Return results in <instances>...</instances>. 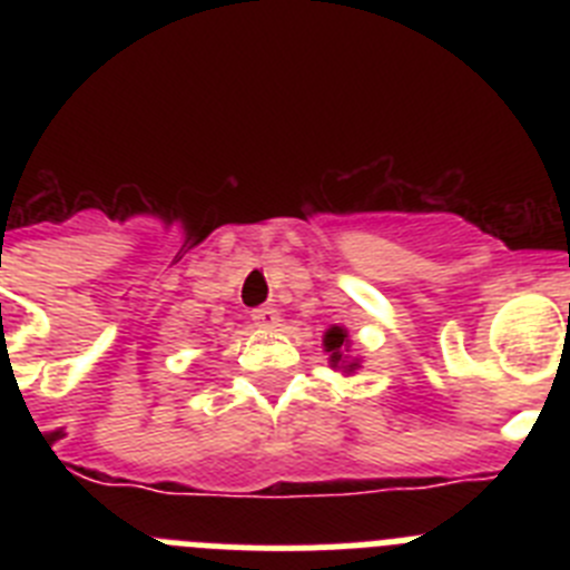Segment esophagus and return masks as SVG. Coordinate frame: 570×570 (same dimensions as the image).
I'll return each instance as SVG.
<instances>
[{"instance_id":"1","label":"esophagus","mask_w":570,"mask_h":570,"mask_svg":"<svg viewBox=\"0 0 570 570\" xmlns=\"http://www.w3.org/2000/svg\"><path fill=\"white\" fill-rule=\"evenodd\" d=\"M250 320H254V325H259V328H276V325H279V311L271 308V305H262V308L250 311Z\"/></svg>"}]
</instances>
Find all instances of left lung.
Segmentation results:
<instances>
[{
  "instance_id": "left-lung-1",
  "label": "left lung",
  "mask_w": 570,
  "mask_h": 570,
  "mask_svg": "<svg viewBox=\"0 0 570 570\" xmlns=\"http://www.w3.org/2000/svg\"><path fill=\"white\" fill-rule=\"evenodd\" d=\"M342 345H347V334L342 328H331L328 334H325V347H328L331 351V362H340L342 360ZM347 367H354V365H347Z\"/></svg>"
}]
</instances>
